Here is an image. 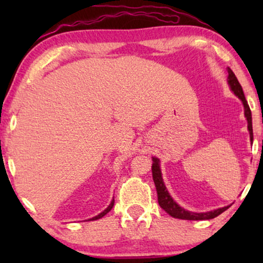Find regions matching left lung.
Instances as JSON below:
<instances>
[{
  "instance_id": "8db88e82",
  "label": "left lung",
  "mask_w": 263,
  "mask_h": 263,
  "mask_svg": "<svg viewBox=\"0 0 263 263\" xmlns=\"http://www.w3.org/2000/svg\"><path fill=\"white\" fill-rule=\"evenodd\" d=\"M228 82L231 87L232 92L238 97V98L243 102L244 105V115H246L247 121H248V129H249L250 133V140L253 141V122H251V111L250 107L248 105V102L244 97V92L240 84L237 80L236 75L233 71L228 67ZM152 175H153V181L154 184H156L157 188V194H158V202H159V206L163 208V210L166 212L167 214H170L171 217L177 218V219H183V220H208V219H213L218 217L219 214H221L222 212H225L230 206L218 208L215 211L206 212V213H194V212L185 211L184 208L179 207L177 203L175 202L174 199L168 195L166 186L164 185L163 178H161V172L159 167V160L157 158H153V165H152Z\"/></svg>"
}]
</instances>
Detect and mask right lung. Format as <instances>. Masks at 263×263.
I'll use <instances>...</instances> for the list:
<instances>
[{
    "label": "right lung",
    "instance_id": "right-lung-1",
    "mask_svg": "<svg viewBox=\"0 0 263 263\" xmlns=\"http://www.w3.org/2000/svg\"><path fill=\"white\" fill-rule=\"evenodd\" d=\"M114 203H115V200H112V201H111L110 206H109V207H107L105 211H104V212H102V213H100V214H98V215H97V217H95V218H92V219H89V220H97V219H100V218H103V217H104V215H105V214H107V213H109V212H110L111 210H112V207H114Z\"/></svg>",
    "mask_w": 263,
    "mask_h": 263
}]
</instances>
